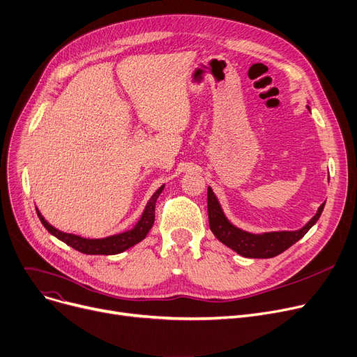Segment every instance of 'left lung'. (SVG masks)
Here are the masks:
<instances>
[{"label": "left lung", "instance_id": "obj_1", "mask_svg": "<svg viewBox=\"0 0 357 357\" xmlns=\"http://www.w3.org/2000/svg\"><path fill=\"white\" fill-rule=\"evenodd\" d=\"M323 208L324 204L320 205L317 213L307 222V225L298 231H280L255 235L245 232L240 228H235L225 218L212 189L208 188V220L211 231L222 244L247 258H271L281 254L282 251H286L300 238H303L307 231L317 222L323 212Z\"/></svg>", "mask_w": 357, "mask_h": 357}]
</instances>
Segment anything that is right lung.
Masks as SVG:
<instances>
[{"label":"right lung","instance_id":"obj_1","mask_svg":"<svg viewBox=\"0 0 357 357\" xmlns=\"http://www.w3.org/2000/svg\"><path fill=\"white\" fill-rule=\"evenodd\" d=\"M162 191H163V185L152 195L144 213H142V218L139 220V222L136 224V227L133 229L122 232V234H117V235H112V236H107V238H102V240H87V238H82V236H79V235L61 232L47 222L41 217V213L38 211H37V215L47 231L53 234L54 236H57L59 240H61L71 248H75L83 254H91V255H94V254L96 255L98 254L99 255L100 254L102 255L119 254V252H122V251L133 247L135 244L140 243L148 235L149 229L152 228V225L155 222V204Z\"/></svg>","mask_w":357,"mask_h":357}]
</instances>
